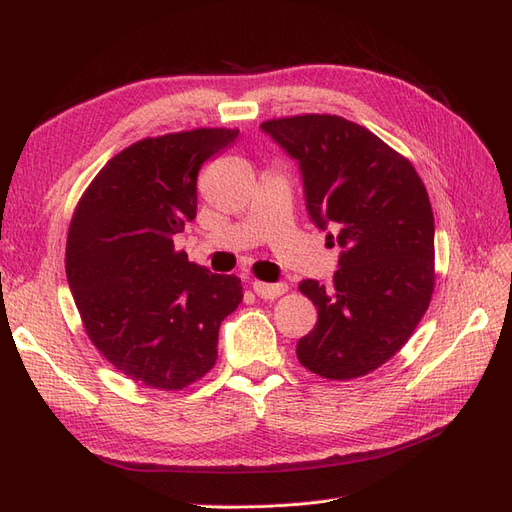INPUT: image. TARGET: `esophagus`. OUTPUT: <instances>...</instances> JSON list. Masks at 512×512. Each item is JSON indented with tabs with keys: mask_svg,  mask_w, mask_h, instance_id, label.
Returning a JSON list of instances; mask_svg holds the SVG:
<instances>
[{
	"mask_svg": "<svg viewBox=\"0 0 512 512\" xmlns=\"http://www.w3.org/2000/svg\"><path fill=\"white\" fill-rule=\"evenodd\" d=\"M252 288L260 299H277L288 290L286 284H265V282H254Z\"/></svg>",
	"mask_w": 512,
	"mask_h": 512,
	"instance_id": "1",
	"label": "esophagus"
}]
</instances>
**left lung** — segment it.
Returning a JSON list of instances; mask_svg holds the SVG:
<instances>
[{
  "label": "left lung",
  "mask_w": 512,
  "mask_h": 512,
  "mask_svg": "<svg viewBox=\"0 0 512 512\" xmlns=\"http://www.w3.org/2000/svg\"><path fill=\"white\" fill-rule=\"evenodd\" d=\"M262 130L299 160L307 211L342 247L331 290L299 284L318 312L297 344L299 363L327 380L367 376L406 346L431 303L436 250L425 183L406 156L344 117H280Z\"/></svg>",
  "instance_id": "left-lung-1"
}]
</instances>
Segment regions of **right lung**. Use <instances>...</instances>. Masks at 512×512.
<instances>
[{
    "label": "right lung",
    "instance_id": "add662e5",
    "mask_svg": "<svg viewBox=\"0 0 512 512\" xmlns=\"http://www.w3.org/2000/svg\"><path fill=\"white\" fill-rule=\"evenodd\" d=\"M237 128L136 141L87 185L66 243V275L91 344L130 380L181 391L218 361L222 320L243 301L237 275L175 250L196 218L198 170Z\"/></svg>",
    "mask_w": 512,
    "mask_h": 512
}]
</instances>
